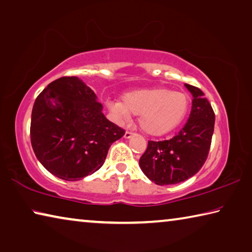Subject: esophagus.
<instances>
[{
  "instance_id": "34e87169",
  "label": "esophagus",
  "mask_w": 252,
  "mask_h": 252,
  "mask_svg": "<svg viewBox=\"0 0 252 252\" xmlns=\"http://www.w3.org/2000/svg\"><path fill=\"white\" fill-rule=\"evenodd\" d=\"M132 136H133V133H132V132L126 131V133H125V138L126 139H130V138H132Z\"/></svg>"
}]
</instances>
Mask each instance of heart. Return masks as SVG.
Returning a JSON list of instances; mask_svg holds the SVG:
<instances>
[{"label": "heart", "instance_id": "heart-1", "mask_svg": "<svg viewBox=\"0 0 252 252\" xmlns=\"http://www.w3.org/2000/svg\"><path fill=\"white\" fill-rule=\"evenodd\" d=\"M106 106L119 122L139 116V126L149 135L160 136L180 125L189 109V97L169 89H140L126 93L122 101H109Z\"/></svg>", "mask_w": 252, "mask_h": 252}]
</instances>
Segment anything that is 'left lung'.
I'll return each instance as SVG.
<instances>
[{"instance_id": "8db88e82", "label": "left lung", "mask_w": 252, "mask_h": 252, "mask_svg": "<svg viewBox=\"0 0 252 252\" xmlns=\"http://www.w3.org/2000/svg\"><path fill=\"white\" fill-rule=\"evenodd\" d=\"M185 87L192 94L189 119L179 133L164 141H149L139 165L156 185H177L197 173L207 160L215 129V113L200 89Z\"/></svg>"}]
</instances>
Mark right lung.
I'll return each mask as SVG.
<instances>
[{
  "label": "right lung",
  "mask_w": 252,
  "mask_h": 252,
  "mask_svg": "<svg viewBox=\"0 0 252 252\" xmlns=\"http://www.w3.org/2000/svg\"><path fill=\"white\" fill-rule=\"evenodd\" d=\"M95 93L78 76L51 82L36 97L31 143L41 164L62 180H80L97 171L109 148L125 130L104 117Z\"/></svg>",
  "instance_id": "add662e5"
}]
</instances>
